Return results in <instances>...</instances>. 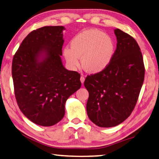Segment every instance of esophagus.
I'll use <instances>...</instances> for the list:
<instances>
[{
    "mask_svg": "<svg viewBox=\"0 0 159 159\" xmlns=\"http://www.w3.org/2000/svg\"><path fill=\"white\" fill-rule=\"evenodd\" d=\"M84 80H85V77L83 76V75H82L81 77H80V81H81V82L82 83V84H83V83H84Z\"/></svg>",
    "mask_w": 159,
    "mask_h": 159,
    "instance_id": "1",
    "label": "esophagus"
}]
</instances>
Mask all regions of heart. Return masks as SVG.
<instances>
[{
	"label": "heart",
	"mask_w": 159,
	"mask_h": 159,
	"mask_svg": "<svg viewBox=\"0 0 159 159\" xmlns=\"http://www.w3.org/2000/svg\"><path fill=\"white\" fill-rule=\"evenodd\" d=\"M115 40L109 35L96 29H89L78 33L72 39L70 47L64 48L63 54L70 66H82L86 71L98 73L106 69L115 54Z\"/></svg>",
	"instance_id": "b5f03b06"
}]
</instances>
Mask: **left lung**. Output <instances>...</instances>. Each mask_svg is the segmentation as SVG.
<instances>
[{"label":"left lung","instance_id":"left-lung-1","mask_svg":"<svg viewBox=\"0 0 159 159\" xmlns=\"http://www.w3.org/2000/svg\"><path fill=\"white\" fill-rule=\"evenodd\" d=\"M117 43L112 62L103 71L87 75V111L100 127H113L129 117L137 103L144 78L140 48L132 36L115 29Z\"/></svg>","mask_w":159,"mask_h":159}]
</instances>
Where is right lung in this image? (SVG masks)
Listing matches in <instances>:
<instances>
[{
  "label": "right lung",
  "instance_id": "obj_1",
  "mask_svg": "<svg viewBox=\"0 0 159 159\" xmlns=\"http://www.w3.org/2000/svg\"><path fill=\"white\" fill-rule=\"evenodd\" d=\"M63 26H44L22 41L13 57L12 75L16 102L21 112L43 126L57 124L65 104L81 87L80 74L64 68Z\"/></svg>",
  "mask_w": 159,
  "mask_h": 159
}]
</instances>
